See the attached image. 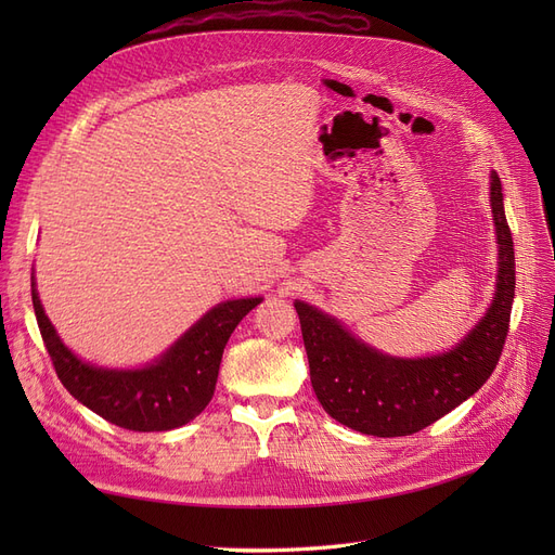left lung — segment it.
<instances>
[{"instance_id": "obj_1", "label": "left lung", "mask_w": 555, "mask_h": 555, "mask_svg": "<svg viewBox=\"0 0 555 555\" xmlns=\"http://www.w3.org/2000/svg\"><path fill=\"white\" fill-rule=\"evenodd\" d=\"M491 208L498 236L493 304L479 324L444 354L424 359L382 354L333 317L296 300L312 389L335 422L375 438H402L438 422L491 377L505 347L516 284L514 241L495 171L491 173Z\"/></svg>"}]
</instances>
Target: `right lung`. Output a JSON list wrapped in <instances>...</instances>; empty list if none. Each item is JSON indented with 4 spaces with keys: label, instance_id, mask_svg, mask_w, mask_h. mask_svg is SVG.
<instances>
[{
    "label": "right lung",
    "instance_id": "1",
    "mask_svg": "<svg viewBox=\"0 0 555 555\" xmlns=\"http://www.w3.org/2000/svg\"><path fill=\"white\" fill-rule=\"evenodd\" d=\"M31 304L43 345L66 391L115 426L153 433L180 428L206 410L231 333L261 298H236L215 306L166 354L137 371H111L80 361L46 317L35 278Z\"/></svg>",
    "mask_w": 555,
    "mask_h": 555
}]
</instances>
